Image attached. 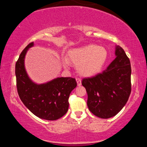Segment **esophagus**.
Instances as JSON below:
<instances>
[{"instance_id":"obj_1","label":"esophagus","mask_w":147,"mask_h":147,"mask_svg":"<svg viewBox=\"0 0 147 147\" xmlns=\"http://www.w3.org/2000/svg\"><path fill=\"white\" fill-rule=\"evenodd\" d=\"M76 81H77V84L78 86L82 85V80L79 78H76Z\"/></svg>"}]
</instances>
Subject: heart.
Returning a JSON list of instances; mask_svg holds the SVG:
<instances>
[{"label": "heart", "mask_w": 147, "mask_h": 147, "mask_svg": "<svg viewBox=\"0 0 147 147\" xmlns=\"http://www.w3.org/2000/svg\"><path fill=\"white\" fill-rule=\"evenodd\" d=\"M108 52L104 47L88 45L70 50L68 54L69 63L77 66V72L84 77H91L99 73L105 65ZM66 60L64 65H69Z\"/></svg>", "instance_id": "1"}]
</instances>
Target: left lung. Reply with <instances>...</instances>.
<instances>
[{"instance_id":"1","label":"left lung","mask_w":147,"mask_h":147,"mask_svg":"<svg viewBox=\"0 0 147 147\" xmlns=\"http://www.w3.org/2000/svg\"><path fill=\"white\" fill-rule=\"evenodd\" d=\"M116 58L108 68L95 76L82 79L88 94L87 105L97 117L107 119L124 107L131 92V68L129 57L119 45Z\"/></svg>"}]
</instances>
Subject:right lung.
Returning <instances> with one entry per match:
<instances>
[{"mask_svg": "<svg viewBox=\"0 0 147 147\" xmlns=\"http://www.w3.org/2000/svg\"><path fill=\"white\" fill-rule=\"evenodd\" d=\"M32 42L22 51L15 66L16 88L20 99L24 105L38 117L56 120L68 110L70 92L77 86L75 79L59 77L46 84H37L30 80L24 67V59Z\"/></svg>", "mask_w": 147, "mask_h": 147, "instance_id": "right-lung-1", "label": "right lung"}]
</instances>
